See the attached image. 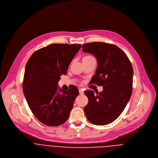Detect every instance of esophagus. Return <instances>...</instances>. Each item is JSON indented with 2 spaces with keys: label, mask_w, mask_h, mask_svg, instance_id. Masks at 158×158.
Masks as SVG:
<instances>
[{
  "label": "esophagus",
  "mask_w": 158,
  "mask_h": 158,
  "mask_svg": "<svg viewBox=\"0 0 158 158\" xmlns=\"http://www.w3.org/2000/svg\"><path fill=\"white\" fill-rule=\"evenodd\" d=\"M79 94H84L83 90H82V89H79Z\"/></svg>",
  "instance_id": "1"
}]
</instances>
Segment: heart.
Segmentation results:
<instances>
[{"instance_id": "obj_1", "label": "heart", "mask_w": 158, "mask_h": 158, "mask_svg": "<svg viewBox=\"0 0 158 158\" xmlns=\"http://www.w3.org/2000/svg\"><path fill=\"white\" fill-rule=\"evenodd\" d=\"M92 58H94L92 56H90V55H87V56H84L83 58H82V60H87V59H92Z\"/></svg>"}]
</instances>
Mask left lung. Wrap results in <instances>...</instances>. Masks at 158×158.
Listing matches in <instances>:
<instances>
[{
    "mask_svg": "<svg viewBox=\"0 0 158 158\" xmlns=\"http://www.w3.org/2000/svg\"><path fill=\"white\" fill-rule=\"evenodd\" d=\"M82 48L98 61L91 84L103 86V91L96 95L91 90L84 92L88 98L84 109L85 116L96 125L110 124L120 116L131 98L132 66L127 55L115 45L98 42L86 43Z\"/></svg>",
    "mask_w": 158,
    "mask_h": 158,
    "instance_id": "left-lung-1",
    "label": "left lung"
}]
</instances>
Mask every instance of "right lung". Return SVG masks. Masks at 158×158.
Instances as JSON below:
<instances>
[{
	"label": "right lung",
	"instance_id": "right-lung-1",
	"mask_svg": "<svg viewBox=\"0 0 158 158\" xmlns=\"http://www.w3.org/2000/svg\"><path fill=\"white\" fill-rule=\"evenodd\" d=\"M81 46L52 44L34 52L26 64L23 92L32 113L44 124L60 126L69 117L78 89L73 85L64 91L57 83Z\"/></svg>",
	"mask_w": 158,
	"mask_h": 158
}]
</instances>
